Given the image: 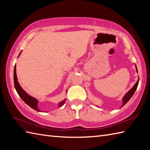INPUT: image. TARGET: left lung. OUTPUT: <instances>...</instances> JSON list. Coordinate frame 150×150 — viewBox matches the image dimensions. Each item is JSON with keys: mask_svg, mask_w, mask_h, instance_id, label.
Wrapping results in <instances>:
<instances>
[{"mask_svg": "<svg viewBox=\"0 0 150 150\" xmlns=\"http://www.w3.org/2000/svg\"><path fill=\"white\" fill-rule=\"evenodd\" d=\"M135 68H136L137 72L138 73L137 68V66H136V65H135ZM139 79H138V81H137V82H136V83L135 84V85L133 86V87L131 89V90H130L128 92V93H127L125 95H124V97L122 98V102H123V104H122V106H121V107H122V106H124V105H125L127 103H128V102L129 101V100L130 99V98H132V97L133 95V94H134V93H135V91H136V90H137V88L138 84H139Z\"/></svg>", "mask_w": 150, "mask_h": 150, "instance_id": "obj_1", "label": "left lung"}]
</instances>
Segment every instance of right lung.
I'll list each match as a JSON object with an SVG mask.
<instances>
[{"label":"right lung","mask_w":150,"mask_h":150,"mask_svg":"<svg viewBox=\"0 0 150 150\" xmlns=\"http://www.w3.org/2000/svg\"><path fill=\"white\" fill-rule=\"evenodd\" d=\"M21 52L18 55V57H19V55H21ZM13 79H14L15 88L16 91H17V93L18 94L19 97H20L22 98V100H23L25 103L27 104L28 106H30L31 108H33V110H36L37 111H40V110L39 109V108H38V103H39L38 100L36 99L35 98L30 96V95H28L26 93V92L22 88V87L21 86L20 84H19L18 82V79H17V74H16V64H15V68H14ZM65 101H66V98L64 100H63L62 101L60 102V103L59 104V107L60 108V107L62 106L64 104Z\"/></svg>","instance_id":"1"}]
</instances>
